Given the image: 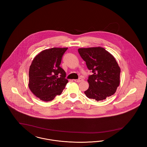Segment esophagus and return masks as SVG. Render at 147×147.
I'll return each mask as SVG.
<instances>
[{
    "instance_id": "1",
    "label": "esophagus",
    "mask_w": 147,
    "mask_h": 147,
    "mask_svg": "<svg viewBox=\"0 0 147 147\" xmlns=\"http://www.w3.org/2000/svg\"><path fill=\"white\" fill-rule=\"evenodd\" d=\"M82 80H83V79H82V78H79L78 79H76V80H74V81H75L76 82H77V83L81 82Z\"/></svg>"
}]
</instances>
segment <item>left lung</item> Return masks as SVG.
Listing matches in <instances>:
<instances>
[{
	"mask_svg": "<svg viewBox=\"0 0 147 147\" xmlns=\"http://www.w3.org/2000/svg\"><path fill=\"white\" fill-rule=\"evenodd\" d=\"M78 52L92 73L88 79L89 87L84 91L86 96L101 101L113 95L120 83L121 72L114 57L101 47L79 49Z\"/></svg>",
	"mask_w": 147,
	"mask_h": 147,
	"instance_id": "left-lung-1",
	"label": "left lung"
}]
</instances>
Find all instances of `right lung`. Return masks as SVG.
<instances>
[{"mask_svg":"<svg viewBox=\"0 0 147 147\" xmlns=\"http://www.w3.org/2000/svg\"><path fill=\"white\" fill-rule=\"evenodd\" d=\"M67 49L52 48L42 51L30 66L29 89L42 101H52L61 95L68 82L65 71L59 66Z\"/></svg>","mask_w":147,"mask_h":147,"instance_id":"1","label":"right lung"}]
</instances>
